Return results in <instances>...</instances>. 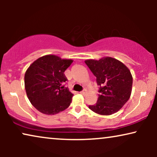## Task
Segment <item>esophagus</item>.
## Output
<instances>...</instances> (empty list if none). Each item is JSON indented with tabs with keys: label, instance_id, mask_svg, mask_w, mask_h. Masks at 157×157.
I'll return each mask as SVG.
<instances>
[{
	"label": "esophagus",
	"instance_id": "1",
	"mask_svg": "<svg viewBox=\"0 0 157 157\" xmlns=\"http://www.w3.org/2000/svg\"><path fill=\"white\" fill-rule=\"evenodd\" d=\"M80 93H81V94H83V95H84V94H86L87 93V91H86V89H83L82 91L80 92Z\"/></svg>",
	"mask_w": 157,
	"mask_h": 157
}]
</instances>
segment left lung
<instances>
[{"label": "left lung", "mask_w": 157, "mask_h": 157, "mask_svg": "<svg viewBox=\"0 0 157 157\" xmlns=\"http://www.w3.org/2000/svg\"><path fill=\"white\" fill-rule=\"evenodd\" d=\"M85 63L96 77L99 86L98 100L89 108L101 115H111L121 109L129 99L133 78L123 63L111 57L86 60Z\"/></svg>", "instance_id": "obj_1"}]
</instances>
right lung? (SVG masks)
<instances>
[{
  "mask_svg": "<svg viewBox=\"0 0 157 157\" xmlns=\"http://www.w3.org/2000/svg\"><path fill=\"white\" fill-rule=\"evenodd\" d=\"M71 59L46 55L36 60L25 74V89L31 104L44 114L54 115L70 106L74 96L64 86V71Z\"/></svg>",
  "mask_w": 157,
  "mask_h": 157,
  "instance_id": "1",
  "label": "right lung"
}]
</instances>
